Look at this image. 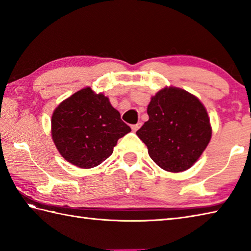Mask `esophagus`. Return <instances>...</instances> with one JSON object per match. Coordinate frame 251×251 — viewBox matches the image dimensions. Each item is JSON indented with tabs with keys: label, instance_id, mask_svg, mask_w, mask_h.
Returning <instances> with one entry per match:
<instances>
[{
	"label": "esophagus",
	"instance_id": "esophagus-1",
	"mask_svg": "<svg viewBox=\"0 0 251 251\" xmlns=\"http://www.w3.org/2000/svg\"><path fill=\"white\" fill-rule=\"evenodd\" d=\"M140 126H141V123H138V124L131 125V129H132V131H137L138 129L140 128Z\"/></svg>",
	"mask_w": 251,
	"mask_h": 251
}]
</instances>
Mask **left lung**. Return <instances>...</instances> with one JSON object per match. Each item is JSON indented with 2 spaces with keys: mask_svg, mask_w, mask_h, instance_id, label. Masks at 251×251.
I'll use <instances>...</instances> for the list:
<instances>
[{
  "mask_svg": "<svg viewBox=\"0 0 251 251\" xmlns=\"http://www.w3.org/2000/svg\"><path fill=\"white\" fill-rule=\"evenodd\" d=\"M149 121L136 134L162 169L180 173L192 167L211 139L205 106L194 95L165 87L148 105Z\"/></svg>",
  "mask_w": 251,
  "mask_h": 251,
  "instance_id": "obj_1",
  "label": "left lung"
}]
</instances>
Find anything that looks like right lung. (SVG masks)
<instances>
[{"label":"right lung","mask_w":251,"mask_h":251,"mask_svg":"<svg viewBox=\"0 0 251 251\" xmlns=\"http://www.w3.org/2000/svg\"><path fill=\"white\" fill-rule=\"evenodd\" d=\"M103 94L83 88L63 100L51 116V137L61 156L79 168L105 161L130 131Z\"/></svg>","instance_id":"add662e5"}]
</instances>
